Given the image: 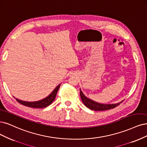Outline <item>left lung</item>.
Returning a JSON list of instances; mask_svg holds the SVG:
<instances>
[{
	"mask_svg": "<svg viewBox=\"0 0 147 147\" xmlns=\"http://www.w3.org/2000/svg\"><path fill=\"white\" fill-rule=\"evenodd\" d=\"M80 97L84 105L86 106L87 108L91 110L94 111H105L108 110L110 109L114 108L116 106H117L120 103H122L123 100L121 101L120 102L114 104H103L96 102L95 101L91 100L87 97H86L84 94L83 93L80 89Z\"/></svg>",
	"mask_w": 147,
	"mask_h": 147,
	"instance_id": "8db88e82",
	"label": "left lung"
}]
</instances>
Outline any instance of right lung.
<instances>
[{
  "label": "right lung",
  "mask_w": 147,
  "mask_h": 147,
  "mask_svg": "<svg viewBox=\"0 0 147 147\" xmlns=\"http://www.w3.org/2000/svg\"><path fill=\"white\" fill-rule=\"evenodd\" d=\"M60 86H61V84H59L51 92V94H49L47 97L41 100L36 101V102H25V101L19 100L16 98V100L19 103L26 106H28V107L34 108H42L47 107V106L50 105L54 101L55 97H56L57 94L58 92V90L60 87Z\"/></svg>",
  "instance_id": "1"
}]
</instances>
